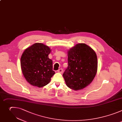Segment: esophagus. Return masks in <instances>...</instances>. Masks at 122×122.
<instances>
[{"label":"esophagus","instance_id":"1","mask_svg":"<svg viewBox=\"0 0 122 122\" xmlns=\"http://www.w3.org/2000/svg\"><path fill=\"white\" fill-rule=\"evenodd\" d=\"M57 71H58V72H59V73H62V71H63V70H62V69H59V70H58Z\"/></svg>","mask_w":122,"mask_h":122}]
</instances>
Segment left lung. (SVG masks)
Wrapping results in <instances>:
<instances>
[{"label":"left lung","mask_w":122,"mask_h":122,"mask_svg":"<svg viewBox=\"0 0 122 122\" xmlns=\"http://www.w3.org/2000/svg\"><path fill=\"white\" fill-rule=\"evenodd\" d=\"M68 66L63 74L66 86L74 90L88 86L98 70L95 51L85 43H79L68 51Z\"/></svg>","instance_id":"left-lung-1"}]
</instances>
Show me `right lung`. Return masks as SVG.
I'll list each match as a JSON object with an SVG mask.
<instances>
[{"label":"right lung","mask_w":122,"mask_h":122,"mask_svg":"<svg viewBox=\"0 0 122 122\" xmlns=\"http://www.w3.org/2000/svg\"><path fill=\"white\" fill-rule=\"evenodd\" d=\"M51 50L42 43H36L27 47L20 58L23 75L31 85L43 87L51 81L55 74L52 70V61L48 58Z\"/></svg>","instance_id":"1"}]
</instances>
